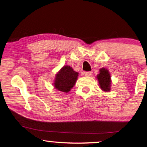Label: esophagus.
Here are the masks:
<instances>
[{
  "instance_id": "obj_1",
  "label": "esophagus",
  "mask_w": 147,
  "mask_h": 147,
  "mask_svg": "<svg viewBox=\"0 0 147 147\" xmlns=\"http://www.w3.org/2000/svg\"><path fill=\"white\" fill-rule=\"evenodd\" d=\"M92 72L91 71H88V72H84V74L85 76H90L92 74Z\"/></svg>"
}]
</instances>
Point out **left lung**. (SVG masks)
Here are the masks:
<instances>
[{"instance_id": "obj_1", "label": "left lung", "mask_w": 147, "mask_h": 147, "mask_svg": "<svg viewBox=\"0 0 147 147\" xmlns=\"http://www.w3.org/2000/svg\"><path fill=\"white\" fill-rule=\"evenodd\" d=\"M97 78L100 86L104 91L108 92L110 90L111 77L108 71L104 68L100 70V74H98Z\"/></svg>"}]
</instances>
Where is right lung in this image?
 I'll return each mask as SVG.
<instances>
[{"mask_svg": "<svg viewBox=\"0 0 147 147\" xmlns=\"http://www.w3.org/2000/svg\"><path fill=\"white\" fill-rule=\"evenodd\" d=\"M78 76V73L74 71L73 68L67 65L64 66L57 74L54 82L55 88L59 91L68 92L75 84Z\"/></svg>", "mask_w": 147, "mask_h": 147, "instance_id": "right-lung-1", "label": "right lung"}]
</instances>
